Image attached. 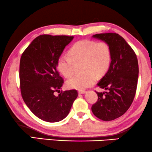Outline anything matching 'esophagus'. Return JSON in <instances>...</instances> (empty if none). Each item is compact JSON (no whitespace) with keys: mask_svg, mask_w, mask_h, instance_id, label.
I'll return each instance as SVG.
<instances>
[{"mask_svg":"<svg viewBox=\"0 0 152 152\" xmlns=\"http://www.w3.org/2000/svg\"><path fill=\"white\" fill-rule=\"evenodd\" d=\"M86 91H85V90H80L78 91V94H85Z\"/></svg>","mask_w":152,"mask_h":152,"instance_id":"obj_1","label":"esophagus"}]
</instances>
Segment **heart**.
I'll return each instance as SVG.
<instances>
[{"label": "heart", "mask_w": 152, "mask_h": 152, "mask_svg": "<svg viewBox=\"0 0 152 152\" xmlns=\"http://www.w3.org/2000/svg\"><path fill=\"white\" fill-rule=\"evenodd\" d=\"M69 56L62 55L57 61V68L65 77L74 74L75 63L83 62L85 73L69 78L66 85L69 89L84 90L94 84L96 75L102 76L107 71L112 60L111 48L107 42L83 40L70 48Z\"/></svg>", "instance_id": "obj_1"}]
</instances>
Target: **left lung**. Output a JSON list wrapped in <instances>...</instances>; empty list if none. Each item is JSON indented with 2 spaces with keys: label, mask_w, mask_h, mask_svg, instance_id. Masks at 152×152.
Segmentation results:
<instances>
[{
  "label": "left lung",
  "mask_w": 152,
  "mask_h": 152,
  "mask_svg": "<svg viewBox=\"0 0 152 152\" xmlns=\"http://www.w3.org/2000/svg\"><path fill=\"white\" fill-rule=\"evenodd\" d=\"M93 37L109 44L112 61L107 72L98 83V87L108 91H96L98 100L91 107V111L102 121H113L127 112L135 97L138 59L132 48L118 34H97Z\"/></svg>",
  "instance_id": "obj_1"
}]
</instances>
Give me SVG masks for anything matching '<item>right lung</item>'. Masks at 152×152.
Listing matches in <instances>:
<instances>
[{"instance_id": "1", "label": "right lung", "mask_w": 152, "mask_h": 152, "mask_svg": "<svg viewBox=\"0 0 152 152\" xmlns=\"http://www.w3.org/2000/svg\"><path fill=\"white\" fill-rule=\"evenodd\" d=\"M74 36L36 37L27 47L20 61V87L23 99L33 114L42 121H61L69 113L78 96L76 89L60 91L64 80L57 70V61Z\"/></svg>"}]
</instances>
